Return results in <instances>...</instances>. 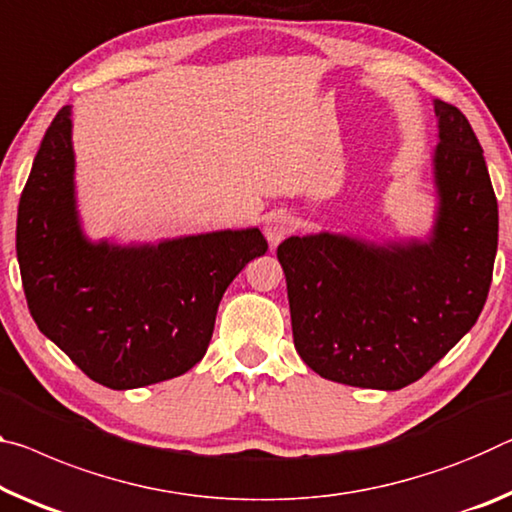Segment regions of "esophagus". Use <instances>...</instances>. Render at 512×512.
I'll return each mask as SVG.
<instances>
[{
	"instance_id": "esophagus-1",
	"label": "esophagus",
	"mask_w": 512,
	"mask_h": 512,
	"mask_svg": "<svg viewBox=\"0 0 512 512\" xmlns=\"http://www.w3.org/2000/svg\"><path fill=\"white\" fill-rule=\"evenodd\" d=\"M291 230H294V218H291L285 212L271 214L269 218H266V223H264V234H266V239H269V243H271L273 248L278 246V243L285 241L289 237Z\"/></svg>"
}]
</instances>
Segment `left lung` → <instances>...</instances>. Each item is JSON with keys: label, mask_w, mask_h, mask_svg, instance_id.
Listing matches in <instances>:
<instances>
[{"label": "left lung", "mask_w": 512, "mask_h": 512, "mask_svg": "<svg viewBox=\"0 0 512 512\" xmlns=\"http://www.w3.org/2000/svg\"><path fill=\"white\" fill-rule=\"evenodd\" d=\"M437 216L426 241L367 243L344 234L278 246L294 346L321 378L371 389L415 383L481 314L499 239L483 148L462 111L435 100Z\"/></svg>", "instance_id": "obj_1"}]
</instances>
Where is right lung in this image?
Returning <instances> with one entry per match:
<instances>
[{
    "mask_svg": "<svg viewBox=\"0 0 512 512\" xmlns=\"http://www.w3.org/2000/svg\"><path fill=\"white\" fill-rule=\"evenodd\" d=\"M15 248L38 330L95 383L134 389L202 360L225 289L269 243L257 227L154 246L88 241L75 200L70 107H63L24 184Z\"/></svg>",
    "mask_w": 512,
    "mask_h": 512,
    "instance_id": "1",
    "label": "right lung"
}]
</instances>
